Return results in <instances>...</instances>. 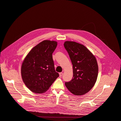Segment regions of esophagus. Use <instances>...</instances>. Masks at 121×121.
I'll list each match as a JSON object with an SVG mask.
<instances>
[{"label": "esophagus", "instance_id": "esophagus-1", "mask_svg": "<svg viewBox=\"0 0 121 121\" xmlns=\"http://www.w3.org/2000/svg\"><path fill=\"white\" fill-rule=\"evenodd\" d=\"M63 75V73H59V77H62Z\"/></svg>", "mask_w": 121, "mask_h": 121}]
</instances>
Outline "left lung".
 Listing matches in <instances>:
<instances>
[{
	"mask_svg": "<svg viewBox=\"0 0 121 121\" xmlns=\"http://www.w3.org/2000/svg\"><path fill=\"white\" fill-rule=\"evenodd\" d=\"M64 46L73 64V78L65 85L72 94L83 95L91 90L97 79V59L86 47L79 43L67 41Z\"/></svg>",
	"mask_w": 121,
	"mask_h": 121,
	"instance_id": "1",
	"label": "left lung"
}]
</instances>
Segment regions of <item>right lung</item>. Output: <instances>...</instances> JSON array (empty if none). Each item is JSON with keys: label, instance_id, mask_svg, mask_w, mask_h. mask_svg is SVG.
<instances>
[{"label": "right lung", "instance_id": "obj_1", "mask_svg": "<svg viewBox=\"0 0 121 121\" xmlns=\"http://www.w3.org/2000/svg\"><path fill=\"white\" fill-rule=\"evenodd\" d=\"M57 46L56 41L44 40L32 48L24 59L21 67L22 78L32 92H46L59 77L52 59Z\"/></svg>", "mask_w": 121, "mask_h": 121}]
</instances>
